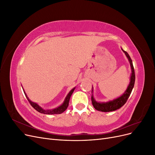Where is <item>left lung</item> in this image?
<instances>
[{
  "label": "left lung",
  "instance_id": "left-lung-1",
  "mask_svg": "<svg viewBox=\"0 0 155 155\" xmlns=\"http://www.w3.org/2000/svg\"><path fill=\"white\" fill-rule=\"evenodd\" d=\"M122 51L125 53V55L129 61L130 63V68H131V75H130V82L129 85L127 87V88L125 91V92L121 96L118 97V98H116V99L109 101L107 102H97L96 101L94 98L93 97V94H92L91 96V100H92V104L93 107H94V109L97 110H99L101 112H110V111H114L117 109H120L121 107H122L125 103L127 101L129 97L130 96V94L131 92H132L133 88L134 85V82H135V74H134V69L133 67V61L131 60L129 55L127 51H124L122 48H121ZM93 87H92V93L93 92Z\"/></svg>",
  "mask_w": 155,
  "mask_h": 155
}]
</instances>
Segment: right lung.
Here are the masks:
<instances>
[{
  "label": "right lung",
  "instance_id": "right-lung-1",
  "mask_svg": "<svg viewBox=\"0 0 155 155\" xmlns=\"http://www.w3.org/2000/svg\"><path fill=\"white\" fill-rule=\"evenodd\" d=\"M75 88H76V87H74V88H72V90L69 92V93L68 94V95L67 96V97H65L64 101V102L63 103V104L61 105H60L59 107L55 108V109H51V110H45V109H43L42 107H41L38 104H36V103L31 101L29 99L28 97L27 96L26 94L25 93V92L24 91V89H23V91H24L25 94V96L27 98V100H28L30 105L32 106V107H34L37 111H38L39 112H40V113H43V114H61L62 112H63L65 110L67 109V107H68V104H69V100H70V96H71V95L72 94V93L74 91Z\"/></svg>",
  "mask_w": 155,
  "mask_h": 155
}]
</instances>
